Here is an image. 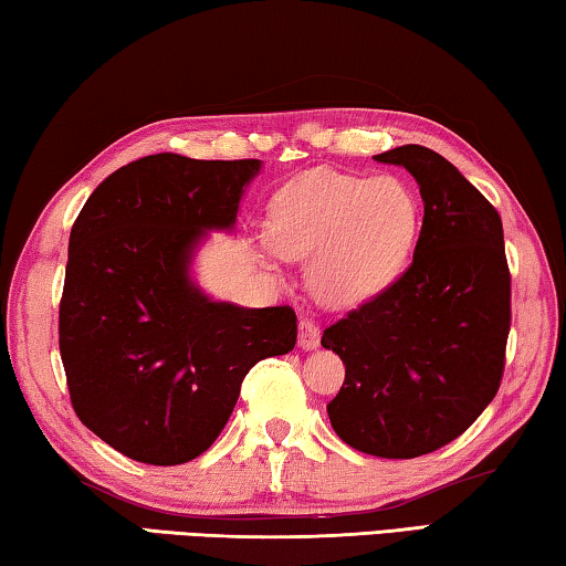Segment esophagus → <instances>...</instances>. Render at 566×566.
<instances>
[{"instance_id":"34e87169","label":"esophagus","mask_w":566,"mask_h":566,"mask_svg":"<svg viewBox=\"0 0 566 566\" xmlns=\"http://www.w3.org/2000/svg\"><path fill=\"white\" fill-rule=\"evenodd\" d=\"M321 344V328L311 318H303L298 323V346L311 350Z\"/></svg>"}]
</instances>
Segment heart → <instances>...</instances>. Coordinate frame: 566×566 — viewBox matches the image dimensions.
<instances>
[{
    "label": "heart",
    "mask_w": 566,
    "mask_h": 566,
    "mask_svg": "<svg viewBox=\"0 0 566 566\" xmlns=\"http://www.w3.org/2000/svg\"><path fill=\"white\" fill-rule=\"evenodd\" d=\"M265 228L277 255L311 261L308 283L323 303L358 305L406 271L421 210L394 175L311 170L273 198Z\"/></svg>",
    "instance_id": "heart-1"
}]
</instances>
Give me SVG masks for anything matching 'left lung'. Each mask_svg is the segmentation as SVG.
<instances>
[{
    "instance_id": "left-lung-1",
    "label": "left lung",
    "mask_w": 566,
    "mask_h": 566,
    "mask_svg": "<svg viewBox=\"0 0 566 566\" xmlns=\"http://www.w3.org/2000/svg\"><path fill=\"white\" fill-rule=\"evenodd\" d=\"M419 182L413 261L376 298L323 331L346 381L328 403L340 441L370 457L413 459L461 437L492 403L512 328V275L496 208L439 153L376 155Z\"/></svg>"
}]
</instances>
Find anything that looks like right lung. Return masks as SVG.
Here are the masks:
<instances>
[{"label": "right lung", "instance_id": "1", "mask_svg": "<svg viewBox=\"0 0 566 566\" xmlns=\"http://www.w3.org/2000/svg\"><path fill=\"white\" fill-rule=\"evenodd\" d=\"M261 160L157 153L115 170L70 233L60 356L70 401L125 457L175 467L220 437L258 360L293 350L291 305L240 308L190 281L206 230H230Z\"/></svg>", "mask_w": 566, "mask_h": 566}]
</instances>
